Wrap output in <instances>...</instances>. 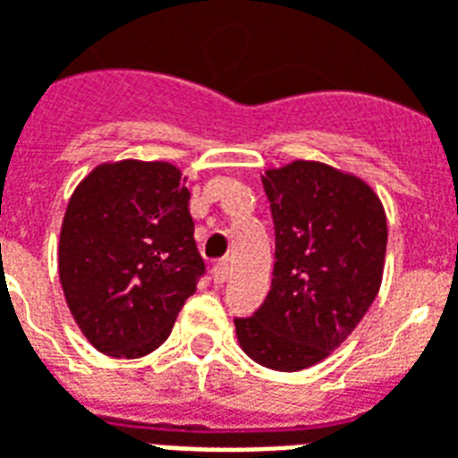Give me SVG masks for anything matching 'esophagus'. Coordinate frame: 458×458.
<instances>
[{
  "instance_id": "esophagus-1",
  "label": "esophagus",
  "mask_w": 458,
  "mask_h": 458,
  "mask_svg": "<svg viewBox=\"0 0 458 458\" xmlns=\"http://www.w3.org/2000/svg\"><path fill=\"white\" fill-rule=\"evenodd\" d=\"M211 279L213 284H223V281L228 279V262L225 259H220L211 267Z\"/></svg>"
}]
</instances>
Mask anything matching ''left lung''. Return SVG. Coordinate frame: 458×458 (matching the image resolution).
<instances>
[{"label":"left lung","mask_w":458,"mask_h":458,"mask_svg":"<svg viewBox=\"0 0 458 458\" xmlns=\"http://www.w3.org/2000/svg\"><path fill=\"white\" fill-rule=\"evenodd\" d=\"M274 218L272 289L235 318L240 347L274 371L318 364L347 340L384 276V206L359 177L296 160L262 177Z\"/></svg>","instance_id":"1"}]
</instances>
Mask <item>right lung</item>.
I'll return each instance as SVG.
<instances>
[{
  "mask_svg": "<svg viewBox=\"0 0 458 458\" xmlns=\"http://www.w3.org/2000/svg\"><path fill=\"white\" fill-rule=\"evenodd\" d=\"M189 189L169 162L99 165L74 189L57 269L70 313L108 357H145L206 274Z\"/></svg>",
  "mask_w": 458,
  "mask_h": 458,
  "instance_id": "1",
  "label": "right lung"
}]
</instances>
